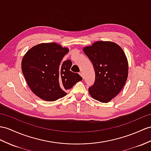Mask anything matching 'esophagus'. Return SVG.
<instances>
[{
  "label": "esophagus",
  "mask_w": 151,
  "mask_h": 151,
  "mask_svg": "<svg viewBox=\"0 0 151 151\" xmlns=\"http://www.w3.org/2000/svg\"><path fill=\"white\" fill-rule=\"evenodd\" d=\"M79 74H80V76L82 77L83 78V79H84V76H83V72H81L80 73H79Z\"/></svg>",
  "instance_id": "obj_1"
}]
</instances>
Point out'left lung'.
I'll list each match as a JSON object with an SVG mask.
<instances>
[{"label": "left lung", "mask_w": 151, "mask_h": 151, "mask_svg": "<svg viewBox=\"0 0 151 151\" xmlns=\"http://www.w3.org/2000/svg\"><path fill=\"white\" fill-rule=\"evenodd\" d=\"M83 50L95 72V83L88 89L89 93L95 100L107 103L126 84L129 69L126 54L118 44L110 41L95 42Z\"/></svg>", "instance_id": "left-lung-1"}]
</instances>
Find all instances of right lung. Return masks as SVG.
<instances>
[{
    "label": "right lung",
    "instance_id": "add662e5",
    "mask_svg": "<svg viewBox=\"0 0 151 151\" xmlns=\"http://www.w3.org/2000/svg\"><path fill=\"white\" fill-rule=\"evenodd\" d=\"M69 52L55 42L42 43L31 48L22 60V71L29 87L36 96L45 101L65 97L66 91L83 78L72 72L70 60L62 62Z\"/></svg>",
    "mask_w": 151,
    "mask_h": 151
}]
</instances>
